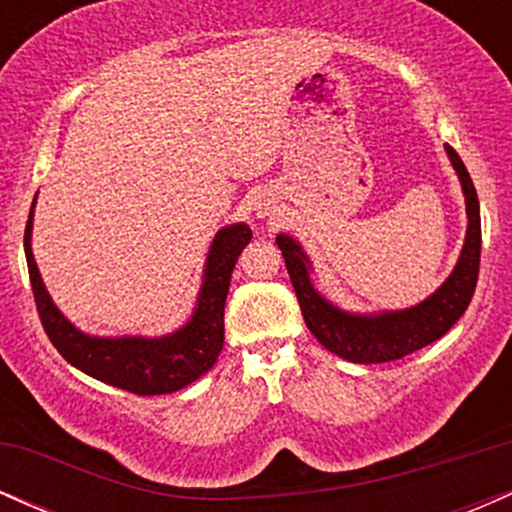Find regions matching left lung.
Wrapping results in <instances>:
<instances>
[{
  "label": "left lung",
  "instance_id": "obj_1",
  "mask_svg": "<svg viewBox=\"0 0 512 512\" xmlns=\"http://www.w3.org/2000/svg\"><path fill=\"white\" fill-rule=\"evenodd\" d=\"M452 168L460 178L464 207H467V233L457 257L455 269L431 296L402 310H375V313H351L327 301L315 289L313 262L303 245L289 233H279L276 245L284 255L291 284L301 303L303 320L317 342L332 354L351 363H387L424 349L443 337L464 315L474 289H477L479 257H481V219L479 197L474 182L464 168L462 158L452 146L445 144Z\"/></svg>",
  "mask_w": 512,
  "mask_h": 512
}]
</instances>
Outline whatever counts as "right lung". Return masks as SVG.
<instances>
[{
    "mask_svg": "<svg viewBox=\"0 0 512 512\" xmlns=\"http://www.w3.org/2000/svg\"><path fill=\"white\" fill-rule=\"evenodd\" d=\"M33 214L35 199L23 236L35 305L50 342L67 363L101 383L134 395H168L209 373L223 349V305L233 267L252 238L248 223H231L216 231L204 262L197 303L185 325L161 337H98L81 332L72 320H67L45 289L33 257Z\"/></svg>",
    "mask_w": 512,
    "mask_h": 512,
    "instance_id": "right-lung-1",
    "label": "right lung"
}]
</instances>
